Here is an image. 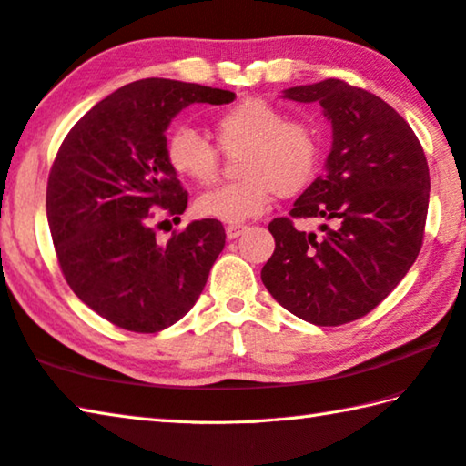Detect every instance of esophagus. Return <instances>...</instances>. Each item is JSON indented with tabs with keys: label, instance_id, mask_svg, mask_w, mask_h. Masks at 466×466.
<instances>
[{
	"label": "esophagus",
	"instance_id": "esophagus-1",
	"mask_svg": "<svg viewBox=\"0 0 466 466\" xmlns=\"http://www.w3.org/2000/svg\"><path fill=\"white\" fill-rule=\"evenodd\" d=\"M244 230H247V226H244V224H230V226L226 228V236H228V238H230V240H234V238H238V236H240Z\"/></svg>",
	"mask_w": 466,
	"mask_h": 466
}]
</instances>
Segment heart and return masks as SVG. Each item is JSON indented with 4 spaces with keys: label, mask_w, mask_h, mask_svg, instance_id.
Instances as JSON below:
<instances>
[{
    "label": "heart",
    "mask_w": 466,
    "mask_h": 466,
    "mask_svg": "<svg viewBox=\"0 0 466 466\" xmlns=\"http://www.w3.org/2000/svg\"><path fill=\"white\" fill-rule=\"evenodd\" d=\"M222 152L240 154L238 183L224 185L195 201L197 214L224 224H242L263 216L275 197L296 195L309 187L320 167V136L310 121L288 116L261 98L226 108L214 119ZM167 160L178 177L208 187L219 175L214 144L191 127H177L167 141Z\"/></svg>",
    "instance_id": "obj_1"
}]
</instances>
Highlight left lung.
Listing matches in <instances>:
<instances>
[{"label":"left lung","mask_w":466,"mask_h":466,"mask_svg":"<svg viewBox=\"0 0 466 466\" xmlns=\"http://www.w3.org/2000/svg\"><path fill=\"white\" fill-rule=\"evenodd\" d=\"M283 98L319 102L333 147L291 217H322V235L275 218L261 279L298 319L337 327L374 310L411 269L423 244L430 170L409 123L376 94L343 80L294 86Z\"/></svg>","instance_id":"obj_1"}]
</instances>
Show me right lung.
Instances as JSON below:
<instances>
[{
	"mask_svg": "<svg viewBox=\"0 0 466 466\" xmlns=\"http://www.w3.org/2000/svg\"><path fill=\"white\" fill-rule=\"evenodd\" d=\"M234 98L230 90L147 77L94 105L63 139L46 183L55 252L74 294L113 325L157 333L203 291L226 232L218 219H195L167 244L156 240L154 209L180 222L188 201L164 133L193 102Z\"/></svg>",
	"mask_w": 466,
	"mask_h": 466,
	"instance_id": "add662e5",
	"label": "right lung"
}]
</instances>
